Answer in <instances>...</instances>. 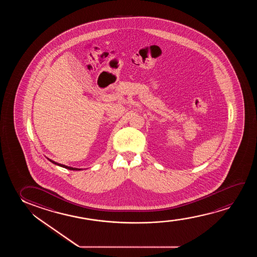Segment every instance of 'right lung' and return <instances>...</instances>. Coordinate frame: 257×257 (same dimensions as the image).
<instances>
[{"label":"right lung","instance_id":"1","mask_svg":"<svg viewBox=\"0 0 257 257\" xmlns=\"http://www.w3.org/2000/svg\"><path fill=\"white\" fill-rule=\"evenodd\" d=\"M47 160H49L50 162L53 163V164H55V165L60 166V167H62V168H65V169H69V170H81L82 169H77V168H72V167H68V166L63 165V164H60V163H58V162H54L53 160H51V159L47 158Z\"/></svg>","mask_w":257,"mask_h":257}]
</instances>
